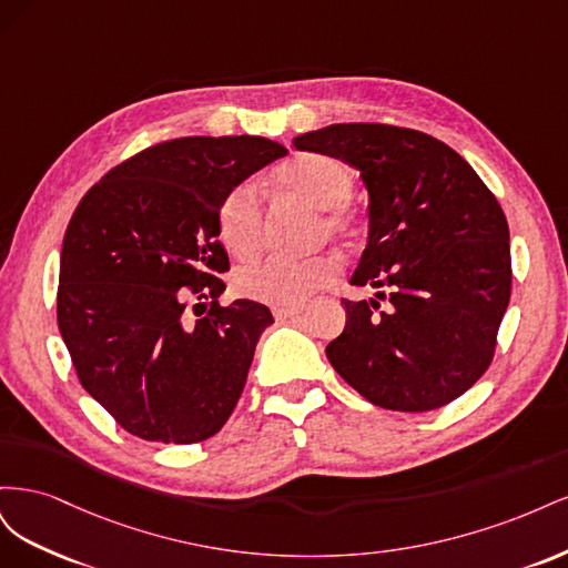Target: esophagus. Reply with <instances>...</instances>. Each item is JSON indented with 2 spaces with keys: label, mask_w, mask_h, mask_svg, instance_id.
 Here are the masks:
<instances>
[{
  "label": "esophagus",
  "mask_w": 568,
  "mask_h": 568,
  "mask_svg": "<svg viewBox=\"0 0 568 568\" xmlns=\"http://www.w3.org/2000/svg\"><path fill=\"white\" fill-rule=\"evenodd\" d=\"M303 313V305H286V307H274V317L277 320H288Z\"/></svg>",
  "instance_id": "obj_1"
}]
</instances>
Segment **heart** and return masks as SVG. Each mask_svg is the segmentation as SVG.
Segmentation results:
<instances>
[{
	"instance_id": "1",
	"label": "heart",
	"mask_w": 568,
	"mask_h": 568,
	"mask_svg": "<svg viewBox=\"0 0 568 568\" xmlns=\"http://www.w3.org/2000/svg\"><path fill=\"white\" fill-rule=\"evenodd\" d=\"M284 192L320 209L315 236L351 246L365 230V217L348 199L355 184L353 168L329 153H303L274 175ZM217 234L225 248L242 257L255 255L265 236L263 196L251 182L232 186L217 209ZM336 277V263L326 255L311 257H265L234 274L239 296L274 307L301 305L317 288Z\"/></svg>"
}]
</instances>
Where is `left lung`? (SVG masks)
I'll return each mask as SVG.
<instances>
[{
    "label": "left lung",
    "mask_w": 568,
    "mask_h": 568,
    "mask_svg": "<svg viewBox=\"0 0 568 568\" xmlns=\"http://www.w3.org/2000/svg\"><path fill=\"white\" fill-rule=\"evenodd\" d=\"M357 168L369 189V242L351 284L387 301H348L332 367L372 405L428 412L490 367L511 294L509 227L474 168L436 136L341 123L294 140Z\"/></svg>",
    "instance_id": "8db88e82"
}]
</instances>
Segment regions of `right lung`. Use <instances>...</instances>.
I'll use <instances>...</instances> for the list:
<instances>
[{
	"mask_svg": "<svg viewBox=\"0 0 568 568\" xmlns=\"http://www.w3.org/2000/svg\"><path fill=\"white\" fill-rule=\"evenodd\" d=\"M282 156L263 136H180L111 168L78 203L57 320L80 384L128 434L189 445L230 419L274 320L253 301L220 305L217 209ZM189 300L210 303L196 323L183 320Z\"/></svg>",
	"mask_w": 568,
	"mask_h": 568,
	"instance_id": "obj_1",
	"label": "right lung"
}]
</instances>
